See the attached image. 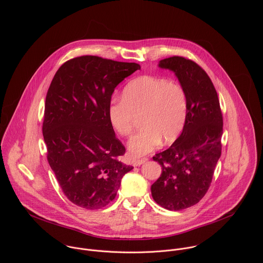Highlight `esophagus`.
<instances>
[{
	"label": "esophagus",
	"mask_w": 263,
	"mask_h": 263,
	"mask_svg": "<svg viewBox=\"0 0 263 263\" xmlns=\"http://www.w3.org/2000/svg\"><path fill=\"white\" fill-rule=\"evenodd\" d=\"M147 158H142V159H135L134 161H133V164H134V166H141L142 164H144L145 162H147Z\"/></svg>",
	"instance_id": "1"
}]
</instances>
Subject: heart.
Returning a JSON list of instances; mask_svg holds the SVG:
<instances>
[{
    "label": "heart",
    "mask_w": 263,
    "mask_h": 263,
    "mask_svg": "<svg viewBox=\"0 0 263 263\" xmlns=\"http://www.w3.org/2000/svg\"><path fill=\"white\" fill-rule=\"evenodd\" d=\"M113 128L123 137L132 134L134 114L142 112L143 127L128 141L134 158L154 150L161 142L170 143L182 132L187 116V96L183 87L168 79L142 76L128 82L121 92V100L108 105Z\"/></svg>",
    "instance_id": "1"
}]
</instances>
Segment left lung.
Here are the masks:
<instances>
[{"mask_svg":"<svg viewBox=\"0 0 263 263\" xmlns=\"http://www.w3.org/2000/svg\"><path fill=\"white\" fill-rule=\"evenodd\" d=\"M159 67L175 73L187 96V116L172 146L153 157L162 174L151 186L154 200L169 211L196 204L208 192L222 153L223 115L215 86L195 62L174 55Z\"/></svg>","mask_w":263,"mask_h":263,"instance_id":"obj_1","label":"left lung"}]
</instances>
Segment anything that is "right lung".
I'll return each instance as SVG.
<instances>
[{"instance_id":"obj_1","label":"right lung","mask_w":263,"mask_h":263,"mask_svg":"<svg viewBox=\"0 0 263 263\" xmlns=\"http://www.w3.org/2000/svg\"><path fill=\"white\" fill-rule=\"evenodd\" d=\"M140 69L82 55L63 64L50 83L42 123L47 161L65 195L80 208L106 206L134 168L120 161L125 148L107 110L115 87Z\"/></svg>"}]
</instances>
